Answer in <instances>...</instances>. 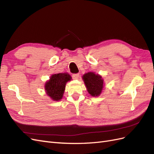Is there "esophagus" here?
<instances>
[{
	"instance_id": "34e87169",
	"label": "esophagus",
	"mask_w": 154,
	"mask_h": 154,
	"mask_svg": "<svg viewBox=\"0 0 154 154\" xmlns=\"http://www.w3.org/2000/svg\"><path fill=\"white\" fill-rule=\"evenodd\" d=\"M72 77L74 80H77L79 78V74H73L72 75Z\"/></svg>"
}]
</instances>
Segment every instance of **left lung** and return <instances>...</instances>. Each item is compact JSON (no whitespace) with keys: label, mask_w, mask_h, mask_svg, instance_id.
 <instances>
[{"label":"left lung","mask_w":154,"mask_h":154,"mask_svg":"<svg viewBox=\"0 0 154 154\" xmlns=\"http://www.w3.org/2000/svg\"><path fill=\"white\" fill-rule=\"evenodd\" d=\"M85 86L89 94L92 96H99L103 87V80L101 76L94 72H88L83 76Z\"/></svg>","instance_id":"8db88e82"}]
</instances>
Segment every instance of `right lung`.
<instances>
[{
  "label": "right lung",
  "instance_id": "add662e5",
  "mask_svg": "<svg viewBox=\"0 0 154 154\" xmlns=\"http://www.w3.org/2000/svg\"><path fill=\"white\" fill-rule=\"evenodd\" d=\"M71 80V77L67 73L53 74L45 85L48 95L54 101L60 100L63 97L66 83Z\"/></svg>",
  "mask_w": 154,
  "mask_h": 154
}]
</instances>
